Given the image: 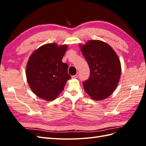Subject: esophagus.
Wrapping results in <instances>:
<instances>
[{"label":"esophagus","mask_w":146,"mask_h":146,"mask_svg":"<svg viewBox=\"0 0 146 146\" xmlns=\"http://www.w3.org/2000/svg\"><path fill=\"white\" fill-rule=\"evenodd\" d=\"M78 73H77L76 75H74V76H72L71 77H72V78H76L78 77Z\"/></svg>","instance_id":"1"}]
</instances>
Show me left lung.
I'll use <instances>...</instances> for the list:
<instances>
[{"instance_id":"1","label":"left lung","mask_w":146,"mask_h":146,"mask_svg":"<svg viewBox=\"0 0 146 146\" xmlns=\"http://www.w3.org/2000/svg\"><path fill=\"white\" fill-rule=\"evenodd\" d=\"M80 46L90 69L89 78L83 82L85 91L95 100L107 98L115 90L121 77V65L116 53L100 40H90Z\"/></svg>"}]
</instances>
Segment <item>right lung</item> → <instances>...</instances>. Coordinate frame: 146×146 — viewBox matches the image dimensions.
Returning a JSON list of instances; mask_svg holds the SVG:
<instances>
[{"label":"right lung","instance_id":"1","mask_svg":"<svg viewBox=\"0 0 146 146\" xmlns=\"http://www.w3.org/2000/svg\"><path fill=\"white\" fill-rule=\"evenodd\" d=\"M68 46L50 43L39 47L30 55L26 77L30 89L47 101L55 99L70 78L68 65L62 62Z\"/></svg>","mask_w":146,"mask_h":146}]
</instances>
